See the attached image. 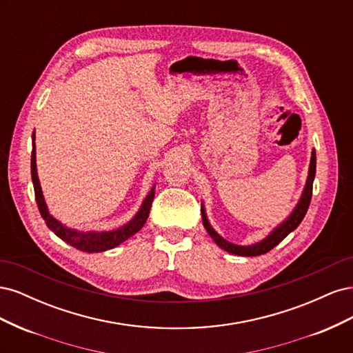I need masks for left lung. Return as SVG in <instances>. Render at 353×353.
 <instances>
[{
  "label": "left lung",
  "mask_w": 353,
  "mask_h": 353,
  "mask_svg": "<svg viewBox=\"0 0 353 353\" xmlns=\"http://www.w3.org/2000/svg\"><path fill=\"white\" fill-rule=\"evenodd\" d=\"M315 169H316V156H315V150H312L311 154V163H309V170H307V178H306V184L305 188L302 191V196L299 199L296 208L292 210L290 215H288L280 225H276L268 236L265 239H262L258 243H253L249 245H240V244H234L228 240H225L223 237H221L219 234L213 230V227L210 225V222L208 219L206 215V209L205 206L201 205V221L203 225H205L206 231L209 236L212 237V240L215 241L221 249H223L228 253L232 254H239V256H259L263 253H268L271 249H274L276 244L281 243L288 234L292 231H294L299 223L302 222V219L305 218L309 203H311V197H312V184H314V178H315Z\"/></svg>",
  "instance_id": "obj_1"
}]
</instances>
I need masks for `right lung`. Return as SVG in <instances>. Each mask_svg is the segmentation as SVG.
Returning a JSON list of instances; mask_svg holds the SVG:
<instances>
[{
	"label": "right lung",
	"instance_id": "right-lung-1",
	"mask_svg": "<svg viewBox=\"0 0 353 353\" xmlns=\"http://www.w3.org/2000/svg\"><path fill=\"white\" fill-rule=\"evenodd\" d=\"M30 175H32V183H34L35 190V199L37 205L39 209L41 216L44 218L47 227L56 234L59 239L66 241L68 244L73 245L74 249L81 252H88V253H100L110 250L116 245L122 244L134 234L140 231L148 218V213H150L152 203L154 199V187L148 191V194L143 200L140 209L135 213V216L123 223L122 227L110 230V231H82V230H74L70 227H66L65 223H61L59 219L51 215L47 203L42 194V188L39 184L38 178V170H37V150H35V132L32 134V156H30Z\"/></svg>",
	"mask_w": 353,
	"mask_h": 353
}]
</instances>
